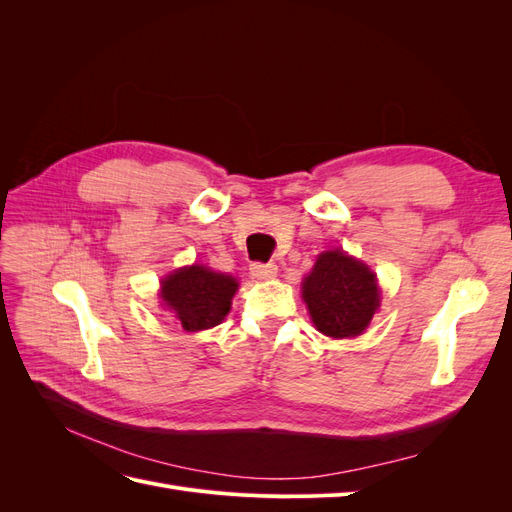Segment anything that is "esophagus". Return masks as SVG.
Masks as SVG:
<instances>
[{
    "label": "esophagus",
    "instance_id": "1",
    "mask_svg": "<svg viewBox=\"0 0 512 512\" xmlns=\"http://www.w3.org/2000/svg\"><path fill=\"white\" fill-rule=\"evenodd\" d=\"M250 273L254 280H273L277 275V265L275 262H254L250 267Z\"/></svg>",
    "mask_w": 512,
    "mask_h": 512
}]
</instances>
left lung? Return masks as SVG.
<instances>
[{
	"label": "left lung",
	"mask_w": 512,
	"mask_h": 512,
	"mask_svg": "<svg viewBox=\"0 0 512 512\" xmlns=\"http://www.w3.org/2000/svg\"><path fill=\"white\" fill-rule=\"evenodd\" d=\"M301 286L316 329L333 339L361 335L380 307L376 273L342 250L322 252Z\"/></svg>",
	"instance_id": "1"
}]
</instances>
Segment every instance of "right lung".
Wrapping results in <instances>:
<instances>
[{
	"label": "right lung",
	"mask_w": 512,
	"mask_h": 512,
	"mask_svg": "<svg viewBox=\"0 0 512 512\" xmlns=\"http://www.w3.org/2000/svg\"><path fill=\"white\" fill-rule=\"evenodd\" d=\"M237 288L239 282L232 275L192 265L164 277L160 299L185 331H205L226 318Z\"/></svg>",
	"instance_id": "1"
}]
</instances>
